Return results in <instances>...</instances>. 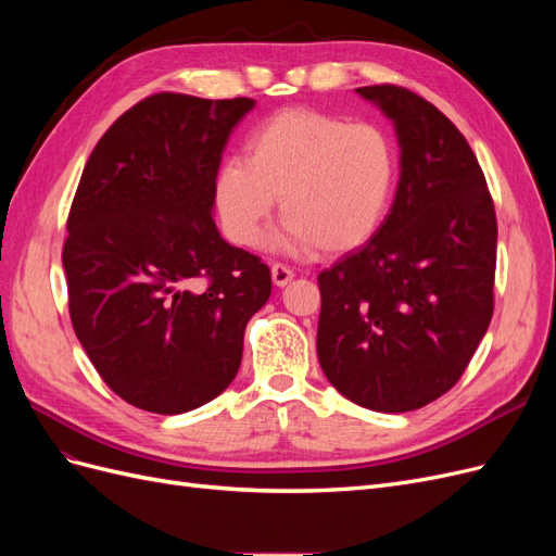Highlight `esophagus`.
Wrapping results in <instances>:
<instances>
[{
  "mask_svg": "<svg viewBox=\"0 0 556 556\" xmlns=\"http://www.w3.org/2000/svg\"><path fill=\"white\" fill-rule=\"evenodd\" d=\"M271 278H274V285H278V288H285V285H288L294 278V271L290 266L274 262L271 264Z\"/></svg>",
  "mask_w": 556,
  "mask_h": 556,
  "instance_id": "esophagus-1",
  "label": "esophagus"
}]
</instances>
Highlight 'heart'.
<instances>
[{
    "instance_id": "b5f03b06",
    "label": "heart",
    "mask_w": 556,
    "mask_h": 556,
    "mask_svg": "<svg viewBox=\"0 0 556 556\" xmlns=\"http://www.w3.org/2000/svg\"><path fill=\"white\" fill-rule=\"evenodd\" d=\"M396 176L399 150L384 127L285 109L250 131L245 160L223 162L213 201L233 245H255L280 199L285 248L341 255L380 229Z\"/></svg>"
}]
</instances>
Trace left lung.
I'll return each instance as SVG.
<instances>
[{
    "label": "left lung",
    "mask_w": 556,
    "mask_h": 556,
    "mask_svg": "<svg viewBox=\"0 0 556 556\" xmlns=\"http://www.w3.org/2000/svg\"><path fill=\"white\" fill-rule=\"evenodd\" d=\"M357 92L394 121L401 178L380 229L317 276V359L357 406L408 413L457 384L490 327L496 213L450 117L390 83Z\"/></svg>",
    "instance_id": "8db88e82"
}]
</instances>
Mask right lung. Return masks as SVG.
<instances>
[{"label": "right lung", "instance_id": "1", "mask_svg": "<svg viewBox=\"0 0 556 556\" xmlns=\"http://www.w3.org/2000/svg\"><path fill=\"white\" fill-rule=\"evenodd\" d=\"M248 97L157 92L106 129L66 217L70 315L97 374L131 406L194 410L237 376L271 271L213 223V182Z\"/></svg>", "mask_w": 556, "mask_h": 556}]
</instances>
